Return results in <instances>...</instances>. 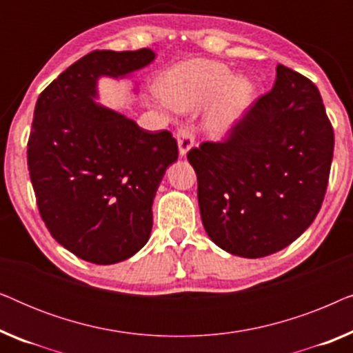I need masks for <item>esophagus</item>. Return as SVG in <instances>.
Instances as JSON below:
<instances>
[{
  "label": "esophagus",
  "mask_w": 353,
  "mask_h": 353,
  "mask_svg": "<svg viewBox=\"0 0 353 353\" xmlns=\"http://www.w3.org/2000/svg\"><path fill=\"white\" fill-rule=\"evenodd\" d=\"M176 141L178 149H180V156H186L188 151L194 146V137L188 128H180L176 132Z\"/></svg>",
  "instance_id": "1"
}]
</instances>
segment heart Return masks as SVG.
Segmentation results:
<instances>
[{"label":"heart","instance_id":"1","mask_svg":"<svg viewBox=\"0 0 353 353\" xmlns=\"http://www.w3.org/2000/svg\"><path fill=\"white\" fill-rule=\"evenodd\" d=\"M162 109L192 110L214 99L212 122L228 125L248 109L252 83L231 74L225 64L209 59H191L173 65L157 81Z\"/></svg>","mask_w":353,"mask_h":353}]
</instances>
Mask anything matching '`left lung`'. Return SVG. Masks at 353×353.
<instances>
[{
    "label": "left lung",
    "mask_w": 353,
    "mask_h": 353,
    "mask_svg": "<svg viewBox=\"0 0 353 353\" xmlns=\"http://www.w3.org/2000/svg\"><path fill=\"white\" fill-rule=\"evenodd\" d=\"M332 151L334 132L320 91L278 64L272 91L221 141L188 152L209 238L245 259L286 248L321 209Z\"/></svg>",
    "instance_id": "8db88e82"
}]
</instances>
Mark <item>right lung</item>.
I'll return each mask as SVG.
<instances>
[{"instance_id":"right-lung-1","label":"right lung","mask_w":353,"mask_h":353,"mask_svg":"<svg viewBox=\"0 0 353 353\" xmlns=\"http://www.w3.org/2000/svg\"><path fill=\"white\" fill-rule=\"evenodd\" d=\"M154 57L149 48L93 51L37 101L27 163L38 210L52 238L86 262H122L148 243L154 196L178 159L170 132L94 103L99 77H125Z\"/></svg>"}]
</instances>
